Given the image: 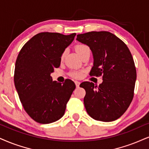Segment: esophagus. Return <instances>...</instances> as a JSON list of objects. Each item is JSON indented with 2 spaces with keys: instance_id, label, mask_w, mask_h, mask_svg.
I'll use <instances>...</instances> for the list:
<instances>
[{
  "instance_id": "obj_1",
  "label": "esophagus",
  "mask_w": 149,
  "mask_h": 149,
  "mask_svg": "<svg viewBox=\"0 0 149 149\" xmlns=\"http://www.w3.org/2000/svg\"><path fill=\"white\" fill-rule=\"evenodd\" d=\"M74 83H75V85H76L77 87H79V85H80V82L79 81H74Z\"/></svg>"
}]
</instances>
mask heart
I'll use <instances>...</instances> for the list:
<instances>
[{"mask_svg": "<svg viewBox=\"0 0 149 149\" xmlns=\"http://www.w3.org/2000/svg\"><path fill=\"white\" fill-rule=\"evenodd\" d=\"M75 50H76V52H77V54L79 55L81 57H82L84 54H87V53H91V49H90V47L88 46L87 45L84 43H79L76 45V46H75ZM65 51L63 52V54H61V59H63L64 57H65ZM70 76L75 79L81 78L82 76V72L77 70L72 71L70 72Z\"/></svg>", "mask_w": 149, "mask_h": 149, "instance_id": "obj_1", "label": "heart"}]
</instances>
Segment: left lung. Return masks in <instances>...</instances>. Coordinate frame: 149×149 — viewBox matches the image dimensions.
<instances>
[{
    "instance_id": "8db88e82",
    "label": "left lung",
    "mask_w": 149,
    "mask_h": 149,
    "mask_svg": "<svg viewBox=\"0 0 149 149\" xmlns=\"http://www.w3.org/2000/svg\"><path fill=\"white\" fill-rule=\"evenodd\" d=\"M77 40L93 52L94 63L90 75L102 76L103 82L95 86L85 81L84 102L87 113L95 120L113 122L125 113L133 100L137 73L127 45L109 32L78 34Z\"/></svg>"
}]
</instances>
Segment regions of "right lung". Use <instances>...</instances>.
<instances>
[{
    "instance_id": "1",
    "label": "right lung",
    "mask_w": 149,
    "mask_h": 149,
    "mask_svg": "<svg viewBox=\"0 0 149 149\" xmlns=\"http://www.w3.org/2000/svg\"><path fill=\"white\" fill-rule=\"evenodd\" d=\"M75 33H38L19 52L14 70V85L24 109L40 124L58 120L76 88L70 79L62 84L50 74L59 67L61 54L74 40Z\"/></svg>"
}]
</instances>
